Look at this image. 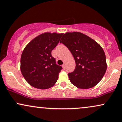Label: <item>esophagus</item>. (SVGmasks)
<instances>
[{
  "instance_id": "1",
  "label": "esophagus",
  "mask_w": 122,
  "mask_h": 122,
  "mask_svg": "<svg viewBox=\"0 0 122 122\" xmlns=\"http://www.w3.org/2000/svg\"><path fill=\"white\" fill-rule=\"evenodd\" d=\"M62 68L64 69V70H65V68H66V67H65V64H63L62 65Z\"/></svg>"
}]
</instances>
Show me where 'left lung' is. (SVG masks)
<instances>
[{
    "mask_svg": "<svg viewBox=\"0 0 122 122\" xmlns=\"http://www.w3.org/2000/svg\"><path fill=\"white\" fill-rule=\"evenodd\" d=\"M60 42L70 50L76 62L74 71L68 74L71 82L82 89L96 86L107 69L102 47L91 37L77 31L63 33Z\"/></svg>",
    "mask_w": 122,
    "mask_h": 122,
    "instance_id": "obj_1",
    "label": "left lung"
}]
</instances>
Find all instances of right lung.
Here are the masks:
<instances>
[{"label": "right lung", "mask_w": 122, "mask_h": 122, "mask_svg": "<svg viewBox=\"0 0 122 122\" xmlns=\"http://www.w3.org/2000/svg\"><path fill=\"white\" fill-rule=\"evenodd\" d=\"M63 33L45 32L33 39L22 52L20 70L31 86L40 89L53 86L61 67L57 65L51 51L56 46Z\"/></svg>", "instance_id": "obj_1"}]
</instances>
